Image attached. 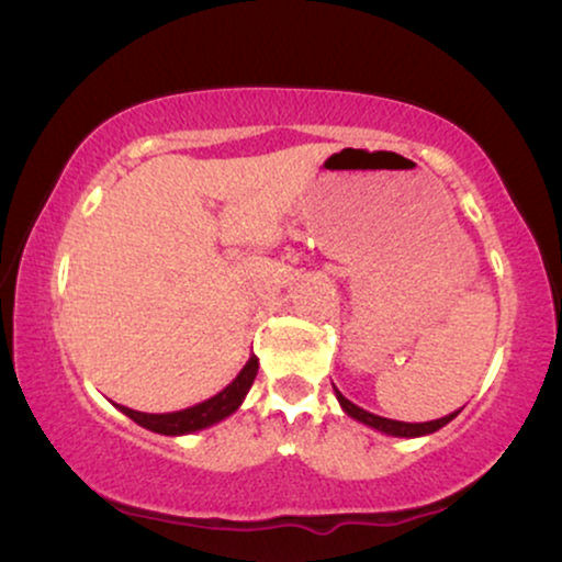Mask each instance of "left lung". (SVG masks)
<instances>
[{
	"label": "left lung",
	"mask_w": 562,
	"mask_h": 562,
	"mask_svg": "<svg viewBox=\"0 0 562 562\" xmlns=\"http://www.w3.org/2000/svg\"><path fill=\"white\" fill-rule=\"evenodd\" d=\"M335 397H338L340 407H344L346 415H351V418L359 420V424L369 426V428H376V431L387 434V436H400V439H415V436H428L434 431H439V428H443L449 424L451 418H457L459 411L443 415V418H436V420H426V424H405V420H392V418H382V415H374L369 411H363V407L353 405L351 400H346L344 395H340V390L335 387Z\"/></svg>",
	"instance_id": "left-lung-1"
}]
</instances>
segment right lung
<instances>
[{"instance_id":"right-lung-1","label":"right lung","mask_w":562,"mask_h":562,"mask_svg":"<svg viewBox=\"0 0 562 562\" xmlns=\"http://www.w3.org/2000/svg\"><path fill=\"white\" fill-rule=\"evenodd\" d=\"M255 374H258V356H250L243 371L232 379V384H227L218 395L203 400V403L186 407V411L178 413H138L131 411V407L115 405L121 413H126L131 420L138 426L149 428L155 434H165V436H183V434H193L201 431V428H209L218 424V420L229 418L232 413L243 405V400L247 392H250Z\"/></svg>"}]
</instances>
